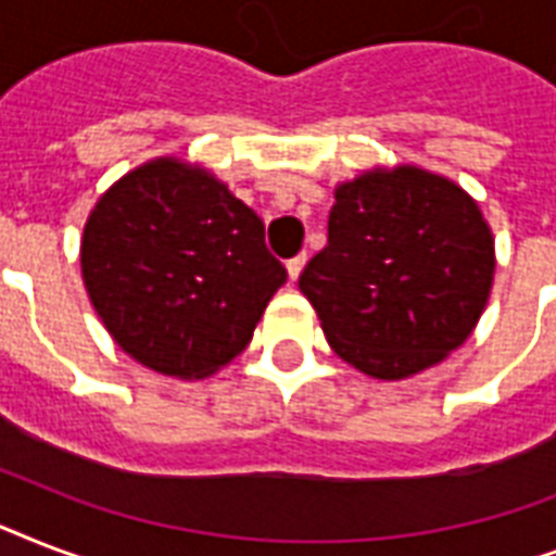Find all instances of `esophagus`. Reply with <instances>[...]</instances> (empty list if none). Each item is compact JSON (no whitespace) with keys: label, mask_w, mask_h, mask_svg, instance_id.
Returning a JSON list of instances; mask_svg holds the SVG:
<instances>
[{"label":"esophagus","mask_w":556,"mask_h":556,"mask_svg":"<svg viewBox=\"0 0 556 556\" xmlns=\"http://www.w3.org/2000/svg\"><path fill=\"white\" fill-rule=\"evenodd\" d=\"M303 265H305V253H300V256H294V260L286 262L288 277H291V282H294V279L300 277V270H303Z\"/></svg>","instance_id":"34e87169"}]
</instances>
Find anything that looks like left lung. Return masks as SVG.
<instances>
[{
    "instance_id": "obj_1",
    "label": "left lung",
    "mask_w": 556,
    "mask_h": 556,
    "mask_svg": "<svg viewBox=\"0 0 556 556\" xmlns=\"http://www.w3.org/2000/svg\"><path fill=\"white\" fill-rule=\"evenodd\" d=\"M496 248L488 218L447 176L395 164L334 187L329 244L300 274L340 361L404 380L439 366L482 317Z\"/></svg>"
}]
</instances>
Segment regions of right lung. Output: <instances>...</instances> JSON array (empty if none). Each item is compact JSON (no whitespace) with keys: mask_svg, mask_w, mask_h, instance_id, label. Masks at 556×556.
I'll list each match as a JSON object with an SVG mask.
<instances>
[{"mask_svg":"<svg viewBox=\"0 0 556 556\" xmlns=\"http://www.w3.org/2000/svg\"><path fill=\"white\" fill-rule=\"evenodd\" d=\"M83 286L117 346L147 369H225L288 279L265 225L207 167L161 155L117 178L80 239Z\"/></svg>","mask_w":556,"mask_h":556,"instance_id":"obj_1","label":"right lung"}]
</instances>
